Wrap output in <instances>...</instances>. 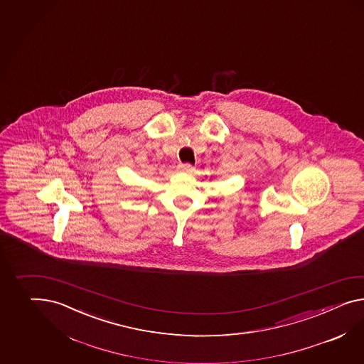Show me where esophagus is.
I'll return each mask as SVG.
<instances>
[{"mask_svg": "<svg viewBox=\"0 0 364 364\" xmlns=\"http://www.w3.org/2000/svg\"><path fill=\"white\" fill-rule=\"evenodd\" d=\"M179 168H181L182 171H185V173H193V171H194V166L190 165V164H181Z\"/></svg>", "mask_w": 364, "mask_h": 364, "instance_id": "34e87169", "label": "esophagus"}]
</instances>
